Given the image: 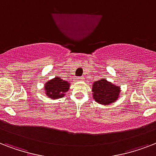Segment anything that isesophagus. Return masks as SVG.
<instances>
[{"instance_id":"34e87169","label":"esophagus","mask_w":156,"mask_h":156,"mask_svg":"<svg viewBox=\"0 0 156 156\" xmlns=\"http://www.w3.org/2000/svg\"><path fill=\"white\" fill-rule=\"evenodd\" d=\"M76 80H77V81H82L83 79H82L81 78H76Z\"/></svg>"}]
</instances>
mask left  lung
<instances>
[{"instance_id": "1", "label": "left lung", "mask_w": 156, "mask_h": 156, "mask_svg": "<svg viewBox=\"0 0 156 156\" xmlns=\"http://www.w3.org/2000/svg\"><path fill=\"white\" fill-rule=\"evenodd\" d=\"M120 88L107 80H99L94 83L92 87L93 96L99 104H109L119 97Z\"/></svg>"}]
</instances>
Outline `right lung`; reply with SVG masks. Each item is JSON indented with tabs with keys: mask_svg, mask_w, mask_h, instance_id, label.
I'll list each match as a JSON object with an SVG mask.
<instances>
[{
	"mask_svg": "<svg viewBox=\"0 0 156 156\" xmlns=\"http://www.w3.org/2000/svg\"><path fill=\"white\" fill-rule=\"evenodd\" d=\"M46 95L52 99H59L64 96V94L69 90V84L62 80L59 77H56L52 80L48 81L45 84Z\"/></svg>",
	"mask_w": 156,
	"mask_h": 156,
	"instance_id": "add662e5",
	"label": "right lung"
}]
</instances>
